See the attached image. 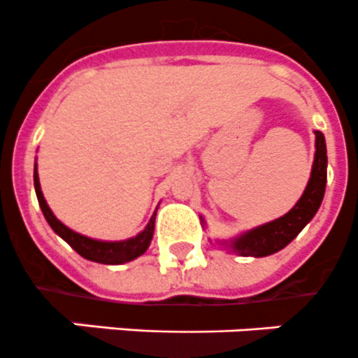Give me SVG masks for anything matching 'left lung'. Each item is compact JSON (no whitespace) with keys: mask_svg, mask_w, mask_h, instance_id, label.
Masks as SVG:
<instances>
[{"mask_svg":"<svg viewBox=\"0 0 358 358\" xmlns=\"http://www.w3.org/2000/svg\"><path fill=\"white\" fill-rule=\"evenodd\" d=\"M314 134H316V152H314L313 170H310L309 182L301 193L300 201L293 206L289 213L273 222L241 232L232 239L218 241L222 247L241 257H266L287 247L300 234L301 229L314 218L323 201L324 186H327V163H329L323 133L314 131ZM202 224H206L204 218H202Z\"/></svg>","mask_w":358,"mask_h":358,"instance_id":"obj_1","label":"left lung"}]
</instances>
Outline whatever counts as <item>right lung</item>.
I'll list each match as a JSON object with an SVG mask.
<instances>
[{
  "label": "right lung",
  "mask_w": 358,
  "mask_h": 358,
  "mask_svg": "<svg viewBox=\"0 0 358 358\" xmlns=\"http://www.w3.org/2000/svg\"><path fill=\"white\" fill-rule=\"evenodd\" d=\"M34 182H35V193H37L38 206H41L42 213H44L48 224L51 225V229L60 236L64 241H67L81 257L88 259V261L101 262V264H124V262H129L133 259L140 257L142 254H145V250L149 248L150 241H152L154 236V222H156V211L150 216L149 224L143 229L142 232L134 236V238L124 239V241H101V239H92L88 236L80 234V232H74L72 229H69L67 225H64L57 216L52 215V211L49 209L48 202H45L44 195H42L41 189V181H38V172H37V162H35V170H34Z\"/></svg>",
  "instance_id": "add662e5"
}]
</instances>
